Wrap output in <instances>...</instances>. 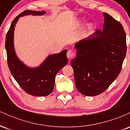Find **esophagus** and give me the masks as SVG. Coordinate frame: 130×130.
Returning a JSON list of instances; mask_svg holds the SVG:
<instances>
[{
    "label": "esophagus",
    "instance_id": "1",
    "mask_svg": "<svg viewBox=\"0 0 130 130\" xmlns=\"http://www.w3.org/2000/svg\"><path fill=\"white\" fill-rule=\"evenodd\" d=\"M67 56L69 60L70 59H71V58H73V57L74 56L73 51L72 50H68V52H67Z\"/></svg>",
    "mask_w": 130,
    "mask_h": 130
}]
</instances>
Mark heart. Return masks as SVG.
Masks as SVG:
<instances>
[{
  "mask_svg": "<svg viewBox=\"0 0 130 130\" xmlns=\"http://www.w3.org/2000/svg\"><path fill=\"white\" fill-rule=\"evenodd\" d=\"M81 21H82L81 20H79V24L81 23Z\"/></svg>",
  "mask_w": 130,
  "mask_h": 130,
  "instance_id": "b5f03b06",
  "label": "heart"
}]
</instances>
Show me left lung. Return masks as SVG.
I'll return each instance as SVG.
<instances>
[{
  "instance_id": "1",
  "label": "left lung",
  "mask_w": 130,
  "mask_h": 130,
  "mask_svg": "<svg viewBox=\"0 0 130 130\" xmlns=\"http://www.w3.org/2000/svg\"><path fill=\"white\" fill-rule=\"evenodd\" d=\"M102 30L76 43V56L71 61L77 90L96 96L106 90L121 71L126 56V34L121 24L103 13Z\"/></svg>"
}]
</instances>
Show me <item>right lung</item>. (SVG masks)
Returning a JSON list of instances; mask_svg holds the SVG:
<instances>
[{
	"label": "right lung",
	"mask_w": 130,
	"mask_h": 130,
	"mask_svg": "<svg viewBox=\"0 0 130 130\" xmlns=\"http://www.w3.org/2000/svg\"><path fill=\"white\" fill-rule=\"evenodd\" d=\"M46 13L44 10H26L19 14L13 21L5 41L7 62L11 74L25 92L37 96H47L53 92L56 75L68 62L67 50L49 55L39 66L28 67L16 55L14 46V32L19 18L27 15L41 16Z\"/></svg>",
	"instance_id": "obj_1"
}]
</instances>
